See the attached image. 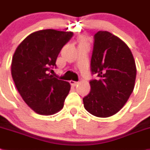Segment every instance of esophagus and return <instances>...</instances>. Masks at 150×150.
<instances>
[{"instance_id":"34e87169","label":"esophagus","mask_w":150,"mask_h":150,"mask_svg":"<svg viewBox=\"0 0 150 150\" xmlns=\"http://www.w3.org/2000/svg\"><path fill=\"white\" fill-rule=\"evenodd\" d=\"M69 83H70V84H71V86H73V87H75V86H76L77 84H79V82H78V81H72V80L70 81Z\"/></svg>"}]
</instances>
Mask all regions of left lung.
<instances>
[{"mask_svg": "<svg viewBox=\"0 0 150 150\" xmlns=\"http://www.w3.org/2000/svg\"><path fill=\"white\" fill-rule=\"evenodd\" d=\"M91 60V91L83 98L88 112L100 118L112 116L126 103L134 88L137 69L131 50L119 38L106 31L93 36Z\"/></svg>", "mask_w": 150, "mask_h": 150, "instance_id": "obj_1", "label": "left lung"}]
</instances>
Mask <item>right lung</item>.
<instances>
[{
	"instance_id": "add662e5",
	"label": "right lung",
	"mask_w": 150,
	"mask_h": 150,
	"mask_svg": "<svg viewBox=\"0 0 150 150\" xmlns=\"http://www.w3.org/2000/svg\"><path fill=\"white\" fill-rule=\"evenodd\" d=\"M73 32L44 29L22 41L13 54L11 74L19 94L36 113L50 115L59 112L70 91L67 81L49 73L62 47Z\"/></svg>"
}]
</instances>
